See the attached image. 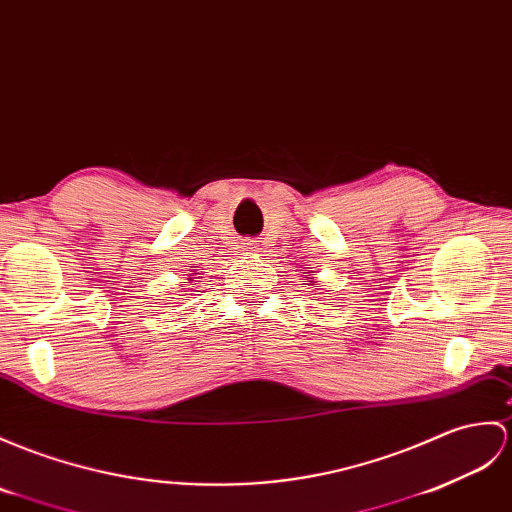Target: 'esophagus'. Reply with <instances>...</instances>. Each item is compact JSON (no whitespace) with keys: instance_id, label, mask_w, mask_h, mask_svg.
Wrapping results in <instances>:
<instances>
[{"instance_id":"esophagus-1","label":"esophagus","mask_w":512,"mask_h":512,"mask_svg":"<svg viewBox=\"0 0 512 512\" xmlns=\"http://www.w3.org/2000/svg\"><path fill=\"white\" fill-rule=\"evenodd\" d=\"M244 253H246V255H257V253H259V244H257L255 240L244 242Z\"/></svg>"}]
</instances>
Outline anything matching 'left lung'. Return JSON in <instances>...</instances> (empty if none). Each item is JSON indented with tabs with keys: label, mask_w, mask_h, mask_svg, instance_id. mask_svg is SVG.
Here are the masks:
<instances>
[{
	"label": "left lung",
	"mask_w": 512,
	"mask_h": 512,
	"mask_svg": "<svg viewBox=\"0 0 512 512\" xmlns=\"http://www.w3.org/2000/svg\"><path fill=\"white\" fill-rule=\"evenodd\" d=\"M305 279H310V281H312V285H316V279H314V277H310V275H305Z\"/></svg>",
	"instance_id": "left-lung-1"
}]
</instances>
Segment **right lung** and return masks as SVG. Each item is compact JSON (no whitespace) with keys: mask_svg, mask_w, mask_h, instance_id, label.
I'll return each instance as SVG.
<instances>
[{"mask_svg":"<svg viewBox=\"0 0 512 512\" xmlns=\"http://www.w3.org/2000/svg\"><path fill=\"white\" fill-rule=\"evenodd\" d=\"M187 281H194V277H189V279H187ZM187 281H183V283H187Z\"/></svg>","mask_w":512,"mask_h":512,"instance_id":"1","label":"right lung"}]
</instances>
